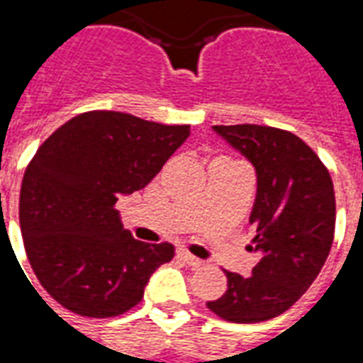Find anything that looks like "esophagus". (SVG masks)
I'll return each mask as SVG.
<instances>
[{
    "mask_svg": "<svg viewBox=\"0 0 363 363\" xmlns=\"http://www.w3.org/2000/svg\"><path fill=\"white\" fill-rule=\"evenodd\" d=\"M179 257H181V259L192 268H198V267H202V264H204V260L196 259L194 255H190V252H186V251H179Z\"/></svg>",
    "mask_w": 363,
    "mask_h": 363,
    "instance_id": "obj_1",
    "label": "esophagus"
}]
</instances>
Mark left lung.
<instances>
[{"label":"left lung","mask_w":363,"mask_h":363,"mask_svg":"<svg viewBox=\"0 0 363 363\" xmlns=\"http://www.w3.org/2000/svg\"><path fill=\"white\" fill-rule=\"evenodd\" d=\"M257 171L259 262L251 276L228 272L225 294L208 309L231 323H260L288 311L309 289L335 239V186L327 167L291 132L259 124L213 126Z\"/></svg>","instance_id":"8db88e82"}]
</instances>
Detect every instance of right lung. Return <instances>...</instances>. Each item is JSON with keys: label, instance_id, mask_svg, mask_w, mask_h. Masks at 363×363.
Instances as JSON below:
<instances>
[{"label": "right lung", "instance_id": "1", "mask_svg": "<svg viewBox=\"0 0 363 363\" xmlns=\"http://www.w3.org/2000/svg\"><path fill=\"white\" fill-rule=\"evenodd\" d=\"M189 135L186 124L91 111L38 147L21 184V233L36 278L60 305L104 319L142 301L174 247L134 239L114 204L150 184Z\"/></svg>", "mask_w": 363, "mask_h": 363}]
</instances>
